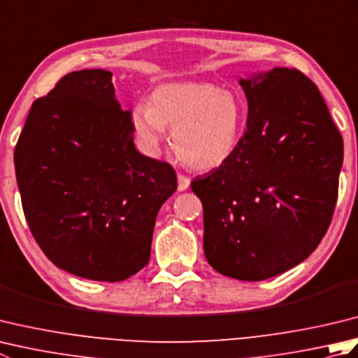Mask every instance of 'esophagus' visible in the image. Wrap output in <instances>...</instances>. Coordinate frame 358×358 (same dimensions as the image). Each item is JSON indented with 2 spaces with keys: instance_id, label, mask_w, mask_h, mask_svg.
Instances as JSON below:
<instances>
[{
  "instance_id": "obj_1",
  "label": "esophagus",
  "mask_w": 358,
  "mask_h": 358,
  "mask_svg": "<svg viewBox=\"0 0 358 358\" xmlns=\"http://www.w3.org/2000/svg\"><path fill=\"white\" fill-rule=\"evenodd\" d=\"M189 185H191V178L183 173H178V191H186Z\"/></svg>"
}]
</instances>
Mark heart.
<instances>
[{"instance_id": "1", "label": "heart", "mask_w": 358, "mask_h": 358, "mask_svg": "<svg viewBox=\"0 0 358 358\" xmlns=\"http://www.w3.org/2000/svg\"><path fill=\"white\" fill-rule=\"evenodd\" d=\"M248 113L238 95L210 83H169L154 90L149 103L132 109L131 123L140 148L157 155L172 129L178 155L195 169L224 164L238 149Z\"/></svg>"}]
</instances>
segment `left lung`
Returning <instances> with one entry per match:
<instances>
[{"instance_id": "left-lung-1", "label": "left lung", "mask_w": 358, "mask_h": 358, "mask_svg": "<svg viewBox=\"0 0 358 358\" xmlns=\"http://www.w3.org/2000/svg\"><path fill=\"white\" fill-rule=\"evenodd\" d=\"M248 123L235 154L191 187L203 203L204 255L217 272L260 281L314 252L331 224L343 138L296 69L240 78Z\"/></svg>"}]
</instances>
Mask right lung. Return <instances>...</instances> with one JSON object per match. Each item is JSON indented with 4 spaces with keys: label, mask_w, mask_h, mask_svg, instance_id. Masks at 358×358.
Listing matches in <instances>:
<instances>
[{
    "label": "right lung",
    "mask_w": 358,
    "mask_h": 358,
    "mask_svg": "<svg viewBox=\"0 0 358 358\" xmlns=\"http://www.w3.org/2000/svg\"><path fill=\"white\" fill-rule=\"evenodd\" d=\"M13 159L30 232L57 268L123 281L149 263L177 175L135 149L109 71L67 73L34 101Z\"/></svg>",
    "instance_id": "right-lung-1"
}]
</instances>
